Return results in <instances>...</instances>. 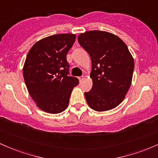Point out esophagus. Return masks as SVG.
Instances as JSON below:
<instances>
[{"instance_id": "1", "label": "esophagus", "mask_w": 158, "mask_h": 158, "mask_svg": "<svg viewBox=\"0 0 158 158\" xmlns=\"http://www.w3.org/2000/svg\"><path fill=\"white\" fill-rule=\"evenodd\" d=\"M78 79H79L80 81H81L83 79H84V76H81V77H78Z\"/></svg>"}]
</instances>
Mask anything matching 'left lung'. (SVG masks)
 <instances>
[{
    "mask_svg": "<svg viewBox=\"0 0 158 158\" xmlns=\"http://www.w3.org/2000/svg\"><path fill=\"white\" fill-rule=\"evenodd\" d=\"M77 40L92 61L93 87L84 93L89 106L98 112L117 107L130 88L134 69L127 45L116 35L101 31L85 32Z\"/></svg>",
    "mask_w": 158,
    "mask_h": 158,
    "instance_id": "8db88e82",
    "label": "left lung"
}]
</instances>
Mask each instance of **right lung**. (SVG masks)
Segmentation results:
<instances>
[{
    "label": "right lung",
    "instance_id": "1",
    "mask_svg": "<svg viewBox=\"0 0 158 158\" xmlns=\"http://www.w3.org/2000/svg\"><path fill=\"white\" fill-rule=\"evenodd\" d=\"M76 36L60 33L46 37L33 45L28 52L23 76L30 95L45 112L59 113L66 109L71 93L79 84L69 76L66 55Z\"/></svg>",
    "mask_w": 158,
    "mask_h": 158
}]
</instances>
